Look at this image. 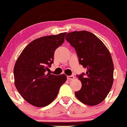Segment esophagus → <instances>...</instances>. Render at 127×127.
<instances>
[{"instance_id": "obj_1", "label": "esophagus", "mask_w": 127, "mask_h": 127, "mask_svg": "<svg viewBox=\"0 0 127 127\" xmlns=\"http://www.w3.org/2000/svg\"><path fill=\"white\" fill-rule=\"evenodd\" d=\"M67 79L68 80H73L74 79V76H67Z\"/></svg>"}]
</instances>
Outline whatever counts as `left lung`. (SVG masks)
<instances>
[{"label": "left lung", "instance_id": "8db88e82", "mask_svg": "<svg viewBox=\"0 0 127 127\" xmlns=\"http://www.w3.org/2000/svg\"><path fill=\"white\" fill-rule=\"evenodd\" d=\"M65 40L74 47L79 63L87 69L85 73L77 75L82 88L75 96L85 104H99L109 94L114 81V64L109 51L95 35L86 31L68 33Z\"/></svg>", "mask_w": 127, "mask_h": 127}]
</instances>
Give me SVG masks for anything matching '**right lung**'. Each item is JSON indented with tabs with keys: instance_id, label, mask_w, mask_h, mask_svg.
I'll return each mask as SVG.
<instances>
[{
	"instance_id": "right-lung-1",
	"label": "right lung",
	"mask_w": 127,
	"mask_h": 127,
	"mask_svg": "<svg viewBox=\"0 0 127 127\" xmlns=\"http://www.w3.org/2000/svg\"><path fill=\"white\" fill-rule=\"evenodd\" d=\"M66 32L45 36L32 41L24 48L15 63V85L29 103L43 107L57 97L65 83V74H47L54 63V52L64 41Z\"/></svg>"
}]
</instances>
